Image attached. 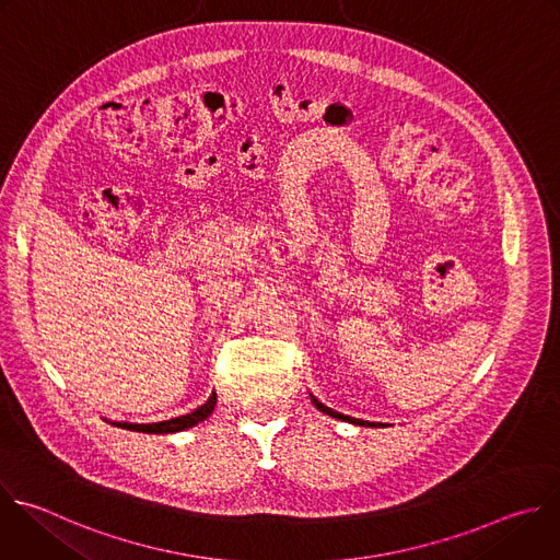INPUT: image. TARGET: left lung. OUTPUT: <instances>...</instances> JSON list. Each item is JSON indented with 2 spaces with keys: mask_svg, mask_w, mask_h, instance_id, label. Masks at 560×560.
<instances>
[{
  "mask_svg": "<svg viewBox=\"0 0 560 560\" xmlns=\"http://www.w3.org/2000/svg\"><path fill=\"white\" fill-rule=\"evenodd\" d=\"M310 398H312V405H314L318 411H323L325 416H329V418H336V420H342V422H349V424H358V427H376V422H366V420H358V418L342 416V413H338V411H334V409L325 407L323 402H318L314 396H310ZM378 427H381V424H378Z\"/></svg>",
  "mask_w": 560,
  "mask_h": 560,
  "instance_id": "obj_1",
  "label": "left lung"
}]
</instances>
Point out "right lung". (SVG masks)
Wrapping results in <instances>:
<instances>
[{
  "instance_id": "1",
  "label": "right lung",
  "mask_w": 560,
  "mask_h": 560,
  "mask_svg": "<svg viewBox=\"0 0 560 560\" xmlns=\"http://www.w3.org/2000/svg\"><path fill=\"white\" fill-rule=\"evenodd\" d=\"M215 405H218V394L213 392V394H211V398H209V400H207L202 407L194 409L191 413H186V416H179V418H171V420H164V422H153V424H129V422H112V424H114V427H118V429L136 431V433H155V435H164V433H177V431L191 429V427H196V424L205 422V420H207V418L213 413Z\"/></svg>"
}]
</instances>
